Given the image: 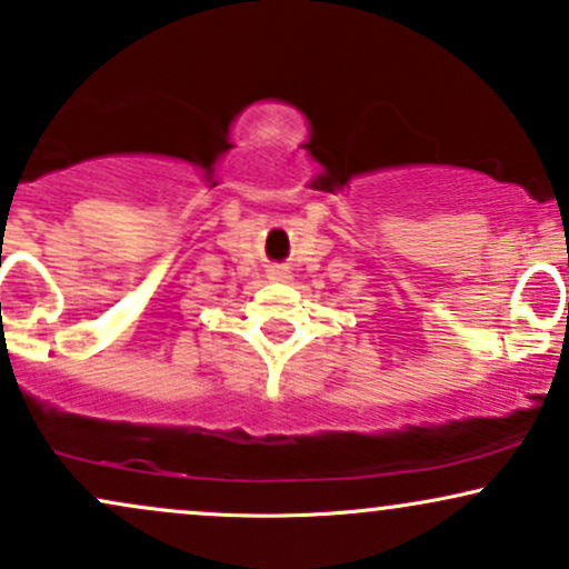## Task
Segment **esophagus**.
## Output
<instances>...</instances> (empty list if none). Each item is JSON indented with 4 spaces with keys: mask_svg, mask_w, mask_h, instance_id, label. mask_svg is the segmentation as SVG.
<instances>
[{
    "mask_svg": "<svg viewBox=\"0 0 569 569\" xmlns=\"http://www.w3.org/2000/svg\"><path fill=\"white\" fill-rule=\"evenodd\" d=\"M267 278L276 280V283H283V280H289V270H286V267H270V270H267Z\"/></svg>",
    "mask_w": 569,
    "mask_h": 569,
    "instance_id": "obj_1",
    "label": "esophagus"
}]
</instances>
